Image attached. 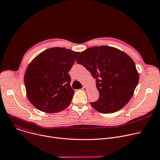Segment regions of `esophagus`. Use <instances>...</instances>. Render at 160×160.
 <instances>
[{
  "instance_id": "34e87169",
  "label": "esophagus",
  "mask_w": 160,
  "mask_h": 160,
  "mask_svg": "<svg viewBox=\"0 0 160 160\" xmlns=\"http://www.w3.org/2000/svg\"><path fill=\"white\" fill-rule=\"evenodd\" d=\"M82 90H84V91H87V88H86V87L83 86V87H82Z\"/></svg>"
}]
</instances>
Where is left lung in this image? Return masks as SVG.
<instances>
[{"label":"left lung","mask_w":160,"mask_h":160,"mask_svg":"<svg viewBox=\"0 0 160 160\" xmlns=\"http://www.w3.org/2000/svg\"><path fill=\"white\" fill-rule=\"evenodd\" d=\"M77 63L96 80L99 97L90 104L101 113H112L124 107L132 97L139 75L133 61L125 52L106 45L83 51Z\"/></svg>","instance_id":"obj_1"}]
</instances>
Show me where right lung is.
<instances>
[{"label":"right lung","mask_w":160,"mask_h":160,"mask_svg":"<svg viewBox=\"0 0 160 160\" xmlns=\"http://www.w3.org/2000/svg\"><path fill=\"white\" fill-rule=\"evenodd\" d=\"M79 52L61 48L48 49L28 65L24 82L30 102L48 113L62 111L72 102L75 91L68 72Z\"/></svg>","instance_id":"obj_1"}]
</instances>
